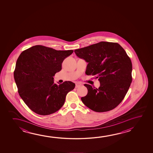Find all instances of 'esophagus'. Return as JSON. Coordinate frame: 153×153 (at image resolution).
<instances>
[{
	"instance_id": "esophagus-1",
	"label": "esophagus",
	"mask_w": 153,
	"mask_h": 153,
	"mask_svg": "<svg viewBox=\"0 0 153 153\" xmlns=\"http://www.w3.org/2000/svg\"><path fill=\"white\" fill-rule=\"evenodd\" d=\"M82 85V84H81L80 83H76V88H79V87H80V86H81Z\"/></svg>"
}]
</instances>
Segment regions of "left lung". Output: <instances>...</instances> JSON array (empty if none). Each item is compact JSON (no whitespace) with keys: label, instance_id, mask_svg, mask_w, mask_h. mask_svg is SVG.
Listing matches in <instances>:
<instances>
[{"label":"left lung","instance_id":"left-lung-1","mask_svg":"<svg viewBox=\"0 0 153 153\" xmlns=\"http://www.w3.org/2000/svg\"><path fill=\"white\" fill-rule=\"evenodd\" d=\"M78 57L88 65L85 74L94 76L100 83L93 88L85 84L88 94L81 100L96 112H105L116 108L128 92L132 82L130 58L117 43L101 42L74 51Z\"/></svg>","mask_w":153,"mask_h":153}]
</instances>
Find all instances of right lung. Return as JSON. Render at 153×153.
I'll list each match as a JSON object with an SVG mask.
<instances>
[{
  "label": "right lung",
  "mask_w": 153,
  "mask_h": 153,
  "mask_svg": "<svg viewBox=\"0 0 153 153\" xmlns=\"http://www.w3.org/2000/svg\"><path fill=\"white\" fill-rule=\"evenodd\" d=\"M73 52L36 45L21 53L14 77L21 98L33 112L48 115L62 107L66 95L75 84L65 81L57 85L53 76L61 70L63 61Z\"/></svg>",
  "instance_id": "right-lung-1"
}]
</instances>
